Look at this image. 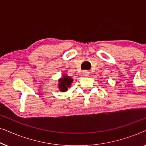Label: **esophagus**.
Listing matches in <instances>:
<instances>
[{"label": "esophagus", "instance_id": "1", "mask_svg": "<svg viewBox=\"0 0 146 146\" xmlns=\"http://www.w3.org/2000/svg\"><path fill=\"white\" fill-rule=\"evenodd\" d=\"M89 74H90V72L88 71H87V70L83 71V75L84 76H88L89 75Z\"/></svg>", "mask_w": 146, "mask_h": 146}]
</instances>
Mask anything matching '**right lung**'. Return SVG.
Wrapping results in <instances>:
<instances>
[{"label":"right lung","mask_w":146,"mask_h":146,"mask_svg":"<svg viewBox=\"0 0 146 146\" xmlns=\"http://www.w3.org/2000/svg\"><path fill=\"white\" fill-rule=\"evenodd\" d=\"M73 80L68 76H64L59 81V88L61 92L67 91L68 88L70 86Z\"/></svg>","instance_id":"add662e5"}]
</instances>
